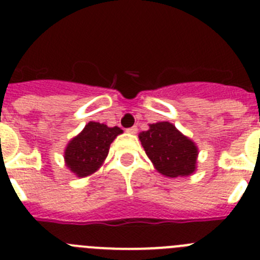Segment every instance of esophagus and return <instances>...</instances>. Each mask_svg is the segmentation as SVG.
<instances>
[{
	"label": "esophagus",
	"mask_w": 260,
	"mask_h": 260,
	"mask_svg": "<svg viewBox=\"0 0 260 260\" xmlns=\"http://www.w3.org/2000/svg\"><path fill=\"white\" fill-rule=\"evenodd\" d=\"M137 131H139V129H137V127H136V125H135V127L128 128L127 132H128V133H132V135H135V133H137Z\"/></svg>",
	"instance_id": "34e87169"
}]
</instances>
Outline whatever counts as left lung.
Listing matches in <instances>:
<instances>
[{
    "label": "left lung",
    "instance_id": "1",
    "mask_svg": "<svg viewBox=\"0 0 260 260\" xmlns=\"http://www.w3.org/2000/svg\"><path fill=\"white\" fill-rule=\"evenodd\" d=\"M139 137L148 157L161 174L177 178L195 171L198 148L169 121L152 124Z\"/></svg>",
    "mask_w": 260,
    "mask_h": 260
}]
</instances>
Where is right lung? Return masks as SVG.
<instances>
[{"mask_svg": "<svg viewBox=\"0 0 260 260\" xmlns=\"http://www.w3.org/2000/svg\"><path fill=\"white\" fill-rule=\"evenodd\" d=\"M121 129L90 121L82 132L74 137L65 149L67 166L78 177L92 174L107 157L110 145Z\"/></svg>", "mask_w": 260, "mask_h": 260, "instance_id": "add662e5", "label": "right lung"}]
</instances>
